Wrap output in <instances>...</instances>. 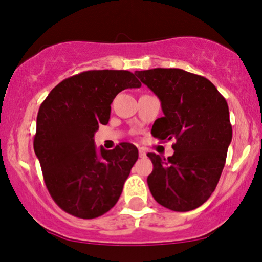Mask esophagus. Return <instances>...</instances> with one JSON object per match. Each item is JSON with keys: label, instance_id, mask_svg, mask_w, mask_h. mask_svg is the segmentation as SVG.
<instances>
[{"label": "esophagus", "instance_id": "1", "mask_svg": "<svg viewBox=\"0 0 262 262\" xmlns=\"http://www.w3.org/2000/svg\"><path fill=\"white\" fill-rule=\"evenodd\" d=\"M139 156H140V158H145V156H146V149L145 148H140L139 149Z\"/></svg>", "mask_w": 262, "mask_h": 262}]
</instances>
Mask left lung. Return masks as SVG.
Listing matches in <instances>:
<instances>
[{
  "label": "left lung",
  "instance_id": "obj_1",
  "mask_svg": "<svg viewBox=\"0 0 262 262\" xmlns=\"http://www.w3.org/2000/svg\"><path fill=\"white\" fill-rule=\"evenodd\" d=\"M144 85L158 96L164 117L151 134L160 140H175L172 156L148 152L152 172L148 186L161 206L188 212L213 193L227 159L233 130L225 98L206 77L181 69L135 71Z\"/></svg>",
  "mask_w": 262,
  "mask_h": 262
}]
</instances>
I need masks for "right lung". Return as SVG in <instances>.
I'll return each mask as SVG.
<instances>
[{"label": "right lung", "instance_id": "right-lung-1", "mask_svg": "<svg viewBox=\"0 0 262 262\" xmlns=\"http://www.w3.org/2000/svg\"><path fill=\"white\" fill-rule=\"evenodd\" d=\"M139 80L125 70H90L65 79L39 108L34 152L55 203L69 214L92 219L118 202L138 160L137 146L95 145V133L110 121L111 103Z\"/></svg>", "mask_w": 262, "mask_h": 262}]
</instances>
